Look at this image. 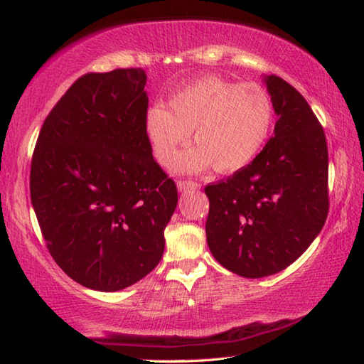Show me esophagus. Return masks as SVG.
<instances>
[{
  "label": "esophagus",
  "mask_w": 364,
  "mask_h": 364,
  "mask_svg": "<svg viewBox=\"0 0 364 364\" xmlns=\"http://www.w3.org/2000/svg\"><path fill=\"white\" fill-rule=\"evenodd\" d=\"M176 184H178V189H180V191L200 188V184L197 183V181H194V180H191V178H184V180H178Z\"/></svg>",
  "instance_id": "esophagus-1"
}]
</instances>
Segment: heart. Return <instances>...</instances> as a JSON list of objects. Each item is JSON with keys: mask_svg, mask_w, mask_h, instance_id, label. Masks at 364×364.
Returning a JSON list of instances; mask_svg holds the SVG:
<instances>
[{"mask_svg": "<svg viewBox=\"0 0 364 364\" xmlns=\"http://www.w3.org/2000/svg\"><path fill=\"white\" fill-rule=\"evenodd\" d=\"M274 121V100L264 85L207 76L171 97L168 108L151 107L144 116V134L156 161L167 167L194 130L197 148L178 159V170L213 165L220 173H235L261 153Z\"/></svg>", "mask_w": 364, "mask_h": 364, "instance_id": "obj_1", "label": "heart"}]
</instances>
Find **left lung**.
<instances>
[{"mask_svg":"<svg viewBox=\"0 0 364 364\" xmlns=\"http://www.w3.org/2000/svg\"><path fill=\"white\" fill-rule=\"evenodd\" d=\"M275 135L248 167L205 186V230L215 259L247 279L293 264L320 234L329 211L325 130L299 92L266 77Z\"/></svg>","mask_w":364,"mask_h":364,"instance_id":"left-lung-1","label":"left lung"}]
</instances>
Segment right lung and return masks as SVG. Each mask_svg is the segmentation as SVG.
<instances>
[{
	"instance_id": "right-lung-1",
	"label": "right lung",
	"mask_w": 364,
	"mask_h": 364,
	"mask_svg": "<svg viewBox=\"0 0 364 364\" xmlns=\"http://www.w3.org/2000/svg\"><path fill=\"white\" fill-rule=\"evenodd\" d=\"M146 73L117 68L73 82L39 132L30 194L50 256L73 280L117 291L164 255L178 191L144 134Z\"/></svg>"
}]
</instances>
